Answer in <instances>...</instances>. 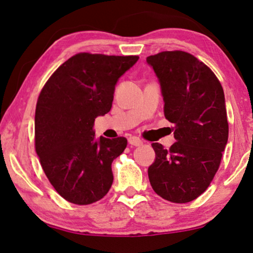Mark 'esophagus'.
Segmentation results:
<instances>
[{
	"instance_id": "1",
	"label": "esophagus",
	"mask_w": 253,
	"mask_h": 253,
	"mask_svg": "<svg viewBox=\"0 0 253 253\" xmlns=\"http://www.w3.org/2000/svg\"><path fill=\"white\" fill-rule=\"evenodd\" d=\"M127 140H129V144L133 145V146H140V145H143V140L137 137H130Z\"/></svg>"
}]
</instances>
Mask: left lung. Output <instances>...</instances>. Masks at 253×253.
<instances>
[{
  "instance_id": "obj_1",
  "label": "left lung",
  "mask_w": 253,
  "mask_h": 253,
  "mask_svg": "<svg viewBox=\"0 0 253 253\" xmlns=\"http://www.w3.org/2000/svg\"><path fill=\"white\" fill-rule=\"evenodd\" d=\"M146 62L160 83L165 116L175 126L176 139L169 150L152 144L155 160L148 178L164 199L192 202L209 188L228 141L223 88L206 64L185 51H162Z\"/></svg>"
}]
</instances>
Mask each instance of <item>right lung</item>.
I'll return each instance as SVG.
<instances>
[{
  "instance_id": "obj_1",
  "label": "right lung",
  "mask_w": 253,
  "mask_h": 253,
  "mask_svg": "<svg viewBox=\"0 0 253 253\" xmlns=\"http://www.w3.org/2000/svg\"><path fill=\"white\" fill-rule=\"evenodd\" d=\"M138 58L79 53L65 61L40 92L36 151L50 184L68 202L95 203L113 184L112 164L127 140L96 139L93 126L112 108L115 85Z\"/></svg>"
}]
</instances>
